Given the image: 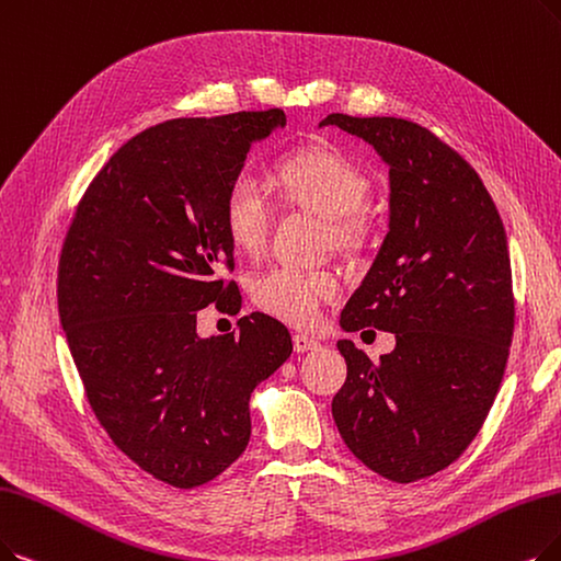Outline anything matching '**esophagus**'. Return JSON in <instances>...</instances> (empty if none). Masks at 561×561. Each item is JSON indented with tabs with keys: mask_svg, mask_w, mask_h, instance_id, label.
I'll use <instances>...</instances> for the list:
<instances>
[{
	"mask_svg": "<svg viewBox=\"0 0 561 561\" xmlns=\"http://www.w3.org/2000/svg\"><path fill=\"white\" fill-rule=\"evenodd\" d=\"M293 343H295V352H301V354L320 347V343L316 339H310V335H306V333H295Z\"/></svg>",
	"mask_w": 561,
	"mask_h": 561,
	"instance_id": "1",
	"label": "esophagus"
}]
</instances>
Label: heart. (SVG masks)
Segmentation results:
<instances>
[{"mask_svg": "<svg viewBox=\"0 0 561 561\" xmlns=\"http://www.w3.org/2000/svg\"><path fill=\"white\" fill-rule=\"evenodd\" d=\"M272 182L285 205L320 214L333 241L345 249L368 234L364 209L370 176L350 156L333 145H312L285 156L274 165ZM272 205L251 174L239 172L222 195V228L241 253H257L268 234ZM339 295V280L327 272H306L297 266L268 268L253 283V301L287 324L306 327L320 308Z\"/></svg>", "mask_w": 561, "mask_h": 561, "instance_id": "heart-1", "label": "heart"}]
</instances>
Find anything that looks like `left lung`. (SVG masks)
Listing matches in <instances>:
<instances>
[{
	"mask_svg": "<svg viewBox=\"0 0 561 561\" xmlns=\"http://www.w3.org/2000/svg\"><path fill=\"white\" fill-rule=\"evenodd\" d=\"M329 124L375 147L391 188L389 232L341 327L396 333L377 364L339 341L347 379L331 412L358 460L412 483L460 458L500 391L515 318L504 222L477 170L428 128L341 112Z\"/></svg>",
	"mask_w": 561,
	"mask_h": 561,
	"instance_id": "8db88e82",
	"label": "left lung"
}]
</instances>
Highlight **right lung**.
I'll return each mask as SVG.
<instances>
[{"label":"right lung","instance_id":"add662e5","mask_svg":"<svg viewBox=\"0 0 561 561\" xmlns=\"http://www.w3.org/2000/svg\"><path fill=\"white\" fill-rule=\"evenodd\" d=\"M278 107L184 117L130 138L84 191L66 232L57 304L96 419L133 462L174 488L216 479L251 439V393L293 354L278 320L251 312L199 339L197 310L234 268L222 195Z\"/></svg>","mask_w":561,"mask_h":561}]
</instances>
